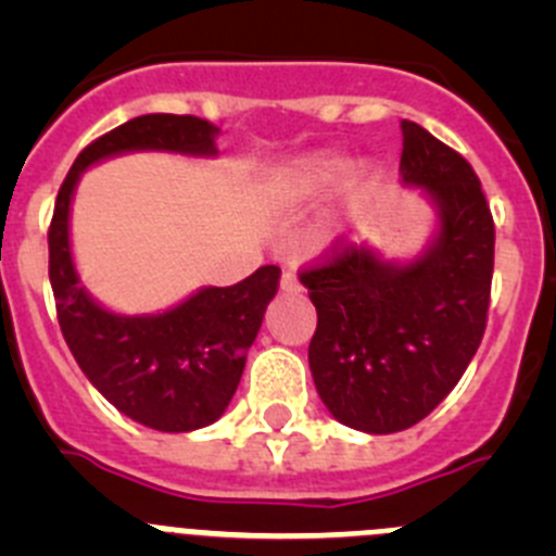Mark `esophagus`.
<instances>
[{"instance_id": "1", "label": "esophagus", "mask_w": 556, "mask_h": 556, "mask_svg": "<svg viewBox=\"0 0 556 556\" xmlns=\"http://www.w3.org/2000/svg\"><path fill=\"white\" fill-rule=\"evenodd\" d=\"M281 289L283 292H301V281H298V275H294L292 269H283Z\"/></svg>"}]
</instances>
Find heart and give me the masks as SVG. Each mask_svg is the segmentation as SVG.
<instances>
[{
  "label": "heart",
  "mask_w": 556,
  "mask_h": 556,
  "mask_svg": "<svg viewBox=\"0 0 556 556\" xmlns=\"http://www.w3.org/2000/svg\"><path fill=\"white\" fill-rule=\"evenodd\" d=\"M345 175V159L331 155V152L328 155H314L292 175V191L301 194V198H323V194H331L333 189H339Z\"/></svg>",
  "instance_id": "obj_1"
}]
</instances>
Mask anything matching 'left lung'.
<instances>
[{
  "label": "left lung",
  "instance_id": "8db88e82",
  "mask_svg": "<svg viewBox=\"0 0 556 556\" xmlns=\"http://www.w3.org/2000/svg\"><path fill=\"white\" fill-rule=\"evenodd\" d=\"M401 172L440 208L434 248L392 267L337 236L301 281L317 308L308 367L339 424L392 434L420 424L468 370L488 328L495 225L473 166L404 122Z\"/></svg>",
  "mask_w": 556,
  "mask_h": 556
}]
</instances>
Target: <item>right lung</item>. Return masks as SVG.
<instances>
[{"instance_id":"obj_1","label":"right lung","mask_w":556,"mask_h":556,"mask_svg":"<svg viewBox=\"0 0 556 556\" xmlns=\"http://www.w3.org/2000/svg\"><path fill=\"white\" fill-rule=\"evenodd\" d=\"M214 132L198 116L147 113L94 139L77 155L58 191L49 223V283L68 351L88 381L122 415L159 431L211 426L230 404L281 269H255L233 287H208L155 317H116L77 283L68 253V203L88 164L127 150L208 155Z\"/></svg>"}]
</instances>
